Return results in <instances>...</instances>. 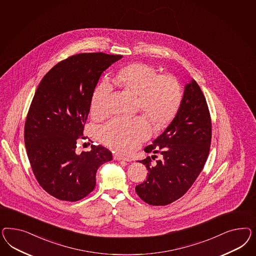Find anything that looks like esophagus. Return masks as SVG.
Returning a JSON list of instances; mask_svg holds the SVG:
<instances>
[{
	"label": "esophagus",
	"instance_id": "34e87169",
	"mask_svg": "<svg viewBox=\"0 0 256 256\" xmlns=\"http://www.w3.org/2000/svg\"><path fill=\"white\" fill-rule=\"evenodd\" d=\"M114 158L116 160H123V162H132V158L128 156L121 155L119 153H116L114 155Z\"/></svg>",
	"mask_w": 256,
	"mask_h": 256
}]
</instances>
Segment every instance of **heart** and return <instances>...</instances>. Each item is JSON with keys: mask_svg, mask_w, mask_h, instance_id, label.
Masks as SVG:
<instances>
[{"mask_svg": "<svg viewBox=\"0 0 256 256\" xmlns=\"http://www.w3.org/2000/svg\"><path fill=\"white\" fill-rule=\"evenodd\" d=\"M112 82L137 96L138 110L158 128L169 123L178 110L182 92L178 80L170 75L160 74L146 64L134 62L126 66L117 71ZM110 92L112 87L107 82L96 88L91 101L93 116L100 117L105 114ZM147 118L140 116L132 119L114 118L102 126L101 139L116 150L132 151L151 134V124Z\"/></svg>", "mask_w": 256, "mask_h": 256, "instance_id": "b5f03b06", "label": "heart"}]
</instances>
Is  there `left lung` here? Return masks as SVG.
<instances>
[{"mask_svg": "<svg viewBox=\"0 0 256 256\" xmlns=\"http://www.w3.org/2000/svg\"><path fill=\"white\" fill-rule=\"evenodd\" d=\"M210 144V110L200 86L192 80L172 123L144 148L146 153H160L162 160L155 164L150 156L140 160L148 170L146 180L135 188L140 198L148 204L166 206L182 197L202 170Z\"/></svg>", "mask_w": 256, "mask_h": 256, "instance_id": "1", "label": "left lung"}]
</instances>
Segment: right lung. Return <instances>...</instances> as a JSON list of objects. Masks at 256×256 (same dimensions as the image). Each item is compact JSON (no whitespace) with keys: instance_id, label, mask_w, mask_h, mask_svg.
Masks as SVG:
<instances>
[{"instance_id":"obj_1","label":"right lung","mask_w":256,"mask_h":256,"mask_svg":"<svg viewBox=\"0 0 256 256\" xmlns=\"http://www.w3.org/2000/svg\"><path fill=\"white\" fill-rule=\"evenodd\" d=\"M122 55L80 54L50 70L36 91L26 117L24 142L32 170L46 192L76 202L93 192L96 174L112 160L101 146L76 153L84 138L92 96L103 71Z\"/></svg>"}]
</instances>
